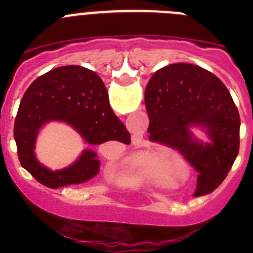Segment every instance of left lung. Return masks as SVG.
<instances>
[{
  "label": "left lung",
  "instance_id": "left-lung-1",
  "mask_svg": "<svg viewBox=\"0 0 253 253\" xmlns=\"http://www.w3.org/2000/svg\"><path fill=\"white\" fill-rule=\"evenodd\" d=\"M144 102L150 140L178 151L198 173L193 196L218 188L235 162L240 140L239 111L223 83L197 65L169 64L151 77ZM190 126H202L211 142L197 141Z\"/></svg>",
  "mask_w": 253,
  "mask_h": 253
}]
</instances>
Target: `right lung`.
Masks as SVG:
<instances>
[{
	"label": "right lung",
	"instance_id": "obj_1",
	"mask_svg": "<svg viewBox=\"0 0 253 253\" xmlns=\"http://www.w3.org/2000/svg\"><path fill=\"white\" fill-rule=\"evenodd\" d=\"M51 121L68 123L89 146L110 140L131 142L125 125L111 110L106 86L97 73L80 65H65L42 75L23 94L14 123V139L21 166L47 188L83 184L99 170L97 154L90 148L75 164L60 170H51L38 162L34 154L37 135Z\"/></svg>",
	"mask_w": 253,
	"mask_h": 253
}]
</instances>
